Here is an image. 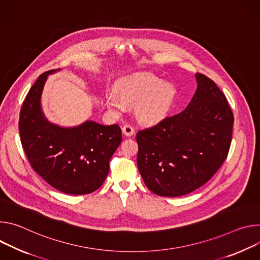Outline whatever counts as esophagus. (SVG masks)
Returning a JSON list of instances; mask_svg holds the SVG:
<instances>
[{
    "instance_id": "obj_1",
    "label": "esophagus",
    "mask_w": 260,
    "mask_h": 260,
    "mask_svg": "<svg viewBox=\"0 0 260 260\" xmlns=\"http://www.w3.org/2000/svg\"><path fill=\"white\" fill-rule=\"evenodd\" d=\"M122 130H123V133H124L125 136H132L134 134V132H135L134 128L131 125H129V124L125 125Z\"/></svg>"
}]
</instances>
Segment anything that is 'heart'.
Returning a JSON list of instances; mask_svg holds the SVG:
<instances>
[{
    "instance_id": "obj_1",
    "label": "heart",
    "mask_w": 260,
    "mask_h": 260,
    "mask_svg": "<svg viewBox=\"0 0 260 260\" xmlns=\"http://www.w3.org/2000/svg\"><path fill=\"white\" fill-rule=\"evenodd\" d=\"M115 93L105 97L106 105L115 112H122L125 104H136L137 118L153 123L161 120L174 105L177 97L175 85L150 73H136L121 79L114 88Z\"/></svg>"
}]
</instances>
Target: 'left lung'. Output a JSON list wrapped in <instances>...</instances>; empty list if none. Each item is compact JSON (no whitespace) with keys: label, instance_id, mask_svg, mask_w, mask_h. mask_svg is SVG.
Instances as JSON below:
<instances>
[{"label":"left lung","instance_id":"8db88e82","mask_svg":"<svg viewBox=\"0 0 260 260\" xmlns=\"http://www.w3.org/2000/svg\"><path fill=\"white\" fill-rule=\"evenodd\" d=\"M197 89L182 112L136 134L137 166L155 194L177 197L205 185L225 161L234 114L217 84L195 74Z\"/></svg>","mask_w":260,"mask_h":260}]
</instances>
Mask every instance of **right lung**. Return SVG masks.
Returning a JSON list of instances; mask_svg holds the SVG:
<instances>
[{"label":"right lung","mask_w":260,"mask_h":260,"mask_svg":"<svg viewBox=\"0 0 260 260\" xmlns=\"http://www.w3.org/2000/svg\"><path fill=\"white\" fill-rule=\"evenodd\" d=\"M41 74L28 91L19 114V135L28 162L54 189L82 195L96 191L105 181L109 160L122 141L117 125L85 121L75 127L50 123L41 107V96L49 74Z\"/></svg>","instance_id":"1"}]
</instances>
